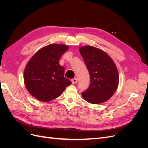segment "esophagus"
Returning <instances> with one entry per match:
<instances>
[{
	"label": "esophagus",
	"instance_id": "obj_1",
	"mask_svg": "<svg viewBox=\"0 0 148 148\" xmlns=\"http://www.w3.org/2000/svg\"><path fill=\"white\" fill-rule=\"evenodd\" d=\"M71 82H72L73 84H76L77 82H78V79L77 78H73L72 79H71Z\"/></svg>",
	"mask_w": 148,
	"mask_h": 148
}]
</instances>
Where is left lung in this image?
Listing matches in <instances>:
<instances>
[{"label":"left lung","mask_w":148,"mask_h":148,"mask_svg":"<svg viewBox=\"0 0 148 148\" xmlns=\"http://www.w3.org/2000/svg\"><path fill=\"white\" fill-rule=\"evenodd\" d=\"M90 75L91 84L82 92L84 99L91 104L104 102L112 96L119 84L118 70L112 59L106 52L92 46L79 49Z\"/></svg>","instance_id":"obj_1"}]
</instances>
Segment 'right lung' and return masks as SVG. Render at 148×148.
<instances>
[{
	"label": "right lung",
	"mask_w": 148,
	"mask_h": 148,
	"mask_svg": "<svg viewBox=\"0 0 148 148\" xmlns=\"http://www.w3.org/2000/svg\"><path fill=\"white\" fill-rule=\"evenodd\" d=\"M68 49L66 45L50 44L39 50L26 65L24 72L26 88L39 101L56 99L71 84L64 77L65 68L59 62Z\"/></svg>",
	"instance_id": "right-lung-1"
}]
</instances>
